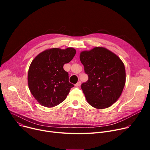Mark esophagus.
<instances>
[{
	"label": "esophagus",
	"instance_id": "obj_1",
	"mask_svg": "<svg viewBox=\"0 0 150 150\" xmlns=\"http://www.w3.org/2000/svg\"><path fill=\"white\" fill-rule=\"evenodd\" d=\"M81 81H78V82L75 84V86H76V87H79V86H81Z\"/></svg>",
	"mask_w": 150,
	"mask_h": 150
}]
</instances>
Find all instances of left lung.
<instances>
[{
  "label": "left lung",
  "instance_id": "left-lung-1",
  "mask_svg": "<svg viewBox=\"0 0 150 150\" xmlns=\"http://www.w3.org/2000/svg\"><path fill=\"white\" fill-rule=\"evenodd\" d=\"M79 59L88 76L87 82L81 84L87 102L101 110L111 106L125 86L123 62L112 51L100 47L81 52Z\"/></svg>",
  "mask_w": 150,
  "mask_h": 150
}]
</instances>
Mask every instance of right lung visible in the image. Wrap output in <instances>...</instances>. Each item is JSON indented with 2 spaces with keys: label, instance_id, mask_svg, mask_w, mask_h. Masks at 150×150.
I'll return each instance as SVG.
<instances>
[{
  "label": "right lung",
  "instance_id": "right-lung-1",
  "mask_svg": "<svg viewBox=\"0 0 150 150\" xmlns=\"http://www.w3.org/2000/svg\"><path fill=\"white\" fill-rule=\"evenodd\" d=\"M75 54L74 48H53L39 53L33 60L28 71V86L40 105L52 108L66 99L74 86L69 82L63 65L70 62Z\"/></svg>",
  "mask_w": 150,
  "mask_h": 150
}]
</instances>
